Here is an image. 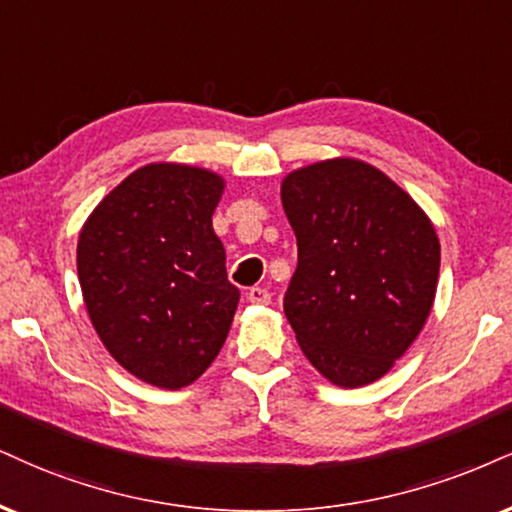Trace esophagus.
<instances>
[{
  "label": "esophagus",
  "instance_id": "1",
  "mask_svg": "<svg viewBox=\"0 0 512 512\" xmlns=\"http://www.w3.org/2000/svg\"><path fill=\"white\" fill-rule=\"evenodd\" d=\"M246 299H249L251 304H256V306H268L270 304L268 289H263V287H251L249 292H246Z\"/></svg>",
  "mask_w": 512,
  "mask_h": 512
}]
</instances>
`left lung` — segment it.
Listing matches in <instances>:
<instances>
[{"mask_svg": "<svg viewBox=\"0 0 512 512\" xmlns=\"http://www.w3.org/2000/svg\"><path fill=\"white\" fill-rule=\"evenodd\" d=\"M280 197L299 249L285 294L296 342L337 387L380 380L430 318L432 220L380 168L346 156L292 170Z\"/></svg>", "mask_w": 512, "mask_h": 512, "instance_id": "1", "label": "left lung"}]
</instances>
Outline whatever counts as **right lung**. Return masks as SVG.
Here are the masks:
<instances>
[{
    "mask_svg": "<svg viewBox=\"0 0 512 512\" xmlns=\"http://www.w3.org/2000/svg\"><path fill=\"white\" fill-rule=\"evenodd\" d=\"M225 180L149 163L99 201L78 237V280L106 351L137 380L182 389L223 349L239 304L213 211Z\"/></svg>",
    "mask_w": 512,
    "mask_h": 512,
    "instance_id": "add662e5",
    "label": "right lung"
}]
</instances>
